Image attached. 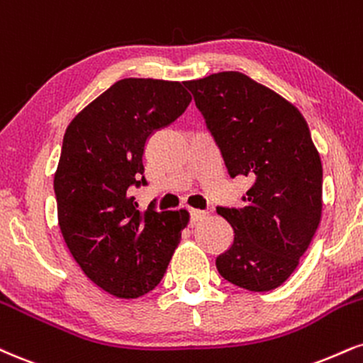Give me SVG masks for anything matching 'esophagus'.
<instances>
[{"instance_id": "obj_1", "label": "esophagus", "mask_w": 363, "mask_h": 363, "mask_svg": "<svg viewBox=\"0 0 363 363\" xmlns=\"http://www.w3.org/2000/svg\"><path fill=\"white\" fill-rule=\"evenodd\" d=\"M189 215H191V221L196 223V221H201L203 218H206L208 211H203V209H189Z\"/></svg>"}]
</instances>
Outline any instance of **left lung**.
<instances>
[{
    "instance_id": "1",
    "label": "left lung",
    "mask_w": 363,
    "mask_h": 363,
    "mask_svg": "<svg viewBox=\"0 0 363 363\" xmlns=\"http://www.w3.org/2000/svg\"><path fill=\"white\" fill-rule=\"evenodd\" d=\"M184 86L194 96L230 177L252 181L243 206H218L233 243L216 257L221 277L264 292L287 281L321 220L323 167L296 106L242 72H218Z\"/></svg>"
}]
</instances>
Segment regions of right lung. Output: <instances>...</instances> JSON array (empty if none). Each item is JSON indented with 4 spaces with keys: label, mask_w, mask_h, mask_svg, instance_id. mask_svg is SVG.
<instances>
[{
    "label": "right lung",
    "mask_w": 363,
    "mask_h": 363,
    "mask_svg": "<svg viewBox=\"0 0 363 363\" xmlns=\"http://www.w3.org/2000/svg\"><path fill=\"white\" fill-rule=\"evenodd\" d=\"M191 103L181 82L128 77L71 121L54 177L59 226L82 272L103 291L133 299L162 281L189 215L140 211L143 152Z\"/></svg>",
    "instance_id": "add662e5"
}]
</instances>
